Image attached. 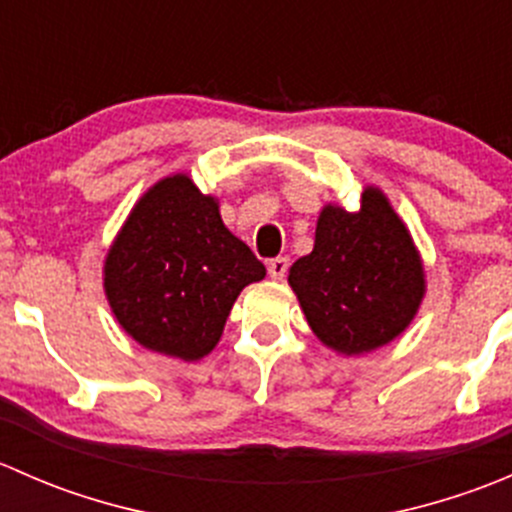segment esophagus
Segmentation results:
<instances>
[{
  "mask_svg": "<svg viewBox=\"0 0 512 512\" xmlns=\"http://www.w3.org/2000/svg\"><path fill=\"white\" fill-rule=\"evenodd\" d=\"M287 270H289L287 257H275V260L267 262V272H270L272 280H285Z\"/></svg>",
  "mask_w": 512,
  "mask_h": 512,
  "instance_id": "esophagus-1",
  "label": "esophagus"
}]
</instances>
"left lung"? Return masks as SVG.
<instances>
[{
  "mask_svg": "<svg viewBox=\"0 0 512 512\" xmlns=\"http://www.w3.org/2000/svg\"><path fill=\"white\" fill-rule=\"evenodd\" d=\"M289 285L312 332L342 354L399 337L426 289L414 240L376 188L364 190L356 213H319L314 250L294 262Z\"/></svg>",
  "mask_w": 512,
  "mask_h": 512,
  "instance_id": "8db88e82",
  "label": "left lung"
}]
</instances>
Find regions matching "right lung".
<instances>
[{"label": "right lung", "mask_w": 512, "mask_h": 512, "mask_svg": "<svg viewBox=\"0 0 512 512\" xmlns=\"http://www.w3.org/2000/svg\"><path fill=\"white\" fill-rule=\"evenodd\" d=\"M103 287L118 324L153 352L195 361L213 352L242 287L265 265L188 175L153 185L108 250Z\"/></svg>", "instance_id": "obj_1"}]
</instances>
